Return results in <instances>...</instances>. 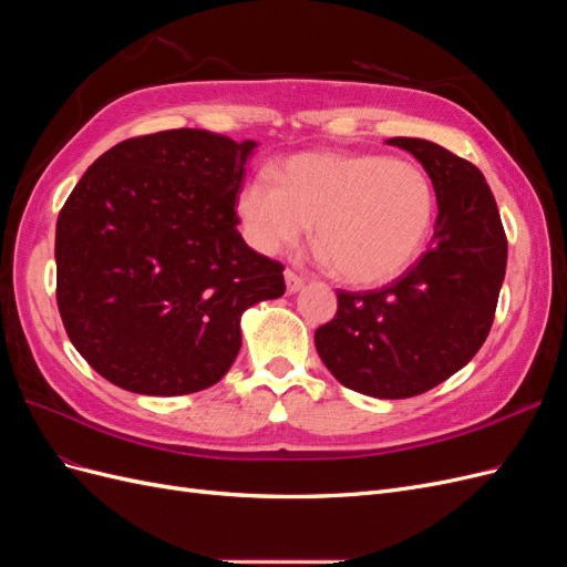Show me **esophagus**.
<instances>
[{
  "mask_svg": "<svg viewBox=\"0 0 567 567\" xmlns=\"http://www.w3.org/2000/svg\"><path fill=\"white\" fill-rule=\"evenodd\" d=\"M284 279H286L288 293H296V290H300V288L305 286V279L300 277V274H296L293 269H286V271H284Z\"/></svg>",
  "mask_w": 567,
  "mask_h": 567,
  "instance_id": "esophagus-1",
  "label": "esophagus"
}]
</instances>
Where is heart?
I'll return each mask as SVG.
<instances>
[{
	"label": "heart",
	"instance_id": "1",
	"mask_svg": "<svg viewBox=\"0 0 567 567\" xmlns=\"http://www.w3.org/2000/svg\"><path fill=\"white\" fill-rule=\"evenodd\" d=\"M248 179L236 213L262 255L296 246L315 221L319 257L354 286L400 277L421 255L435 217L423 165L383 153H300Z\"/></svg>",
	"mask_w": 567,
	"mask_h": 567
}]
</instances>
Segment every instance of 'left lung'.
<instances>
[{
    "label": "left lung",
    "mask_w": 567,
    "mask_h": 567,
    "mask_svg": "<svg viewBox=\"0 0 567 567\" xmlns=\"http://www.w3.org/2000/svg\"><path fill=\"white\" fill-rule=\"evenodd\" d=\"M431 175L433 244L400 279L375 290H336V317L315 346L336 379L369 398L404 400L466 367L492 329L508 241L480 169L425 140L394 136Z\"/></svg>",
    "instance_id": "obj_1"
}]
</instances>
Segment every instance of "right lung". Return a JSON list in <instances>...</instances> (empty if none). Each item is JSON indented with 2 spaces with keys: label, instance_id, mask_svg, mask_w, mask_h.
<instances>
[{
  "label": "right lung",
  "instance_id": "1",
  "mask_svg": "<svg viewBox=\"0 0 567 567\" xmlns=\"http://www.w3.org/2000/svg\"><path fill=\"white\" fill-rule=\"evenodd\" d=\"M252 148L186 127L132 136L63 203L59 312L113 385L156 398L215 385L241 350L244 310L284 296V265L236 229Z\"/></svg>",
  "mask_w": 567,
  "mask_h": 567
}]
</instances>
